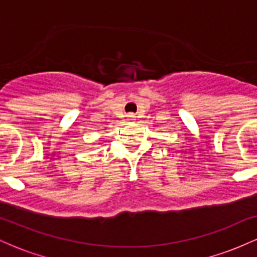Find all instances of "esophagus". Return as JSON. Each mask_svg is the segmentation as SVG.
I'll list each match as a JSON object with an SVG mask.
<instances>
[{"label": "esophagus", "mask_w": 257, "mask_h": 257, "mask_svg": "<svg viewBox=\"0 0 257 257\" xmlns=\"http://www.w3.org/2000/svg\"><path fill=\"white\" fill-rule=\"evenodd\" d=\"M128 118H129V120H134V118H135V116L133 113H129L128 114Z\"/></svg>", "instance_id": "esophagus-1"}]
</instances>
